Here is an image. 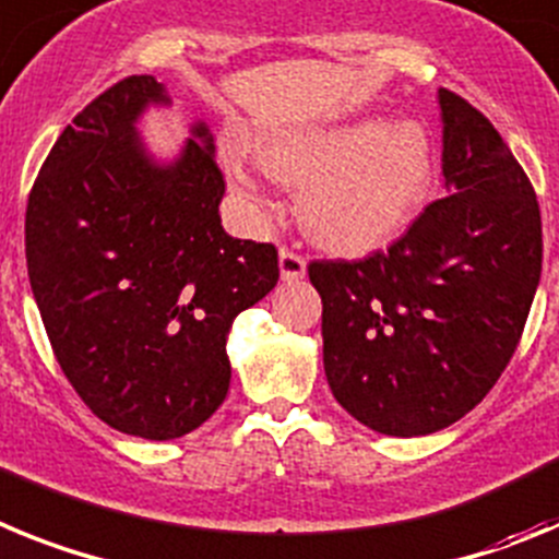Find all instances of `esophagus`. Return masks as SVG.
Wrapping results in <instances>:
<instances>
[{
	"label": "esophagus",
	"instance_id": "34e87169",
	"mask_svg": "<svg viewBox=\"0 0 559 559\" xmlns=\"http://www.w3.org/2000/svg\"><path fill=\"white\" fill-rule=\"evenodd\" d=\"M278 264H281V278L284 281H300L304 275H307V259L300 255V252L289 250V247H284L278 255Z\"/></svg>",
	"mask_w": 559,
	"mask_h": 559
}]
</instances>
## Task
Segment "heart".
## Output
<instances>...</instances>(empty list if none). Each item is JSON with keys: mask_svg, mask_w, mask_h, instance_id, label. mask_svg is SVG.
<instances>
[{"mask_svg": "<svg viewBox=\"0 0 559 559\" xmlns=\"http://www.w3.org/2000/svg\"><path fill=\"white\" fill-rule=\"evenodd\" d=\"M261 165L300 193V225L314 245L362 255L394 241L425 205L433 186V140L419 123L362 118L304 129L261 145ZM241 191L252 182L230 163Z\"/></svg>", "mask_w": 559, "mask_h": 559, "instance_id": "heart-1", "label": "heart"}]
</instances>
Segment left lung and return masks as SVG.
<instances>
[{"label": "left lung", "mask_w": 559, "mask_h": 559, "mask_svg": "<svg viewBox=\"0 0 559 559\" xmlns=\"http://www.w3.org/2000/svg\"><path fill=\"white\" fill-rule=\"evenodd\" d=\"M436 199L360 261H312L334 400L385 436H427L469 414L521 343L540 284L535 188L495 126L439 90Z\"/></svg>", "instance_id": "left-lung-1"}]
</instances>
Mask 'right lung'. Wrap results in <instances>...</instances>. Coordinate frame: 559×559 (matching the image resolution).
<instances>
[{"label": "right lung", "mask_w": 559, "mask_h": 559, "mask_svg": "<svg viewBox=\"0 0 559 559\" xmlns=\"http://www.w3.org/2000/svg\"><path fill=\"white\" fill-rule=\"evenodd\" d=\"M148 104H168L163 84L129 75L78 111L33 182L24 252L75 394L120 433L168 441L225 402L227 332L278 284V250L222 227L205 123L174 163L145 154Z\"/></svg>", "instance_id": "1"}]
</instances>
